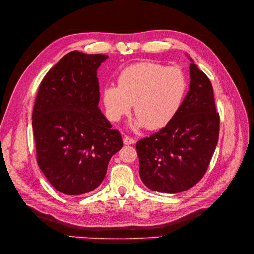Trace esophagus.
<instances>
[{"instance_id": "34e87169", "label": "esophagus", "mask_w": 254, "mask_h": 254, "mask_svg": "<svg viewBox=\"0 0 254 254\" xmlns=\"http://www.w3.org/2000/svg\"><path fill=\"white\" fill-rule=\"evenodd\" d=\"M123 141H124L125 144H133V143H135V139L132 138V137H129V136H125Z\"/></svg>"}]
</instances>
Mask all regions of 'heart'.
<instances>
[{
  "instance_id": "obj_1",
  "label": "heart",
  "mask_w": 254,
  "mask_h": 254,
  "mask_svg": "<svg viewBox=\"0 0 254 254\" xmlns=\"http://www.w3.org/2000/svg\"><path fill=\"white\" fill-rule=\"evenodd\" d=\"M188 90L185 72L154 62H139L125 68L118 86H106L102 99L113 121L128 115L134 104L137 114L131 126L157 130L170 124L182 107Z\"/></svg>"
}]
</instances>
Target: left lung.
<instances>
[{"mask_svg":"<svg viewBox=\"0 0 254 254\" xmlns=\"http://www.w3.org/2000/svg\"><path fill=\"white\" fill-rule=\"evenodd\" d=\"M191 60L189 91L172 122L136 142L139 176L149 189L179 193L206 174L219 136L212 83Z\"/></svg>","mask_w":254,"mask_h":254,"instance_id":"left-lung-1","label":"left lung"}]
</instances>
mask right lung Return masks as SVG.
<instances>
[{
  "mask_svg": "<svg viewBox=\"0 0 254 254\" xmlns=\"http://www.w3.org/2000/svg\"><path fill=\"white\" fill-rule=\"evenodd\" d=\"M106 55L70 52L46 73L32 126L39 168L55 189L80 195L97 188L112 156L123 147L98 107L97 69Z\"/></svg>",
  "mask_w": 254,
  "mask_h": 254,
  "instance_id": "right-lung-1",
  "label": "right lung"
}]
</instances>
